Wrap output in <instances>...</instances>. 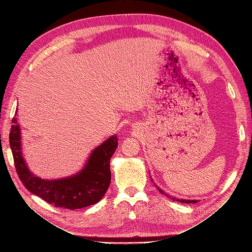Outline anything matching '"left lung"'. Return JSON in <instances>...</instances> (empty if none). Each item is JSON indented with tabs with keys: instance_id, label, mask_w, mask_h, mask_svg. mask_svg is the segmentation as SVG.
<instances>
[{
	"instance_id": "obj_1",
	"label": "left lung",
	"mask_w": 252,
	"mask_h": 252,
	"mask_svg": "<svg viewBox=\"0 0 252 252\" xmlns=\"http://www.w3.org/2000/svg\"><path fill=\"white\" fill-rule=\"evenodd\" d=\"M151 181H152V180H151ZM152 182H154V181H152ZM155 185H156V183H155ZM156 187L158 188V190L159 192L163 193V194H165L167 197H170V199H171V200H173V201H178V202H181V203H186V204H189V203H197V201H196V200H184V199H178V197H175V196H170L168 193H165V192L163 191V190H162L161 188H159V187H158L157 185H156Z\"/></svg>"
}]
</instances>
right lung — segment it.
I'll return each instance as SVG.
<instances>
[{"mask_svg": "<svg viewBox=\"0 0 252 252\" xmlns=\"http://www.w3.org/2000/svg\"><path fill=\"white\" fill-rule=\"evenodd\" d=\"M18 111V110H17ZM21 128L12 119L9 144L19 178L30 192L56 207L80 209L100 202L110 185V158L118 147V136H109L95 147L83 168L60 179H42L29 170L22 149Z\"/></svg>", "mask_w": 252, "mask_h": 252, "instance_id": "1", "label": "right lung"}]
</instances>
